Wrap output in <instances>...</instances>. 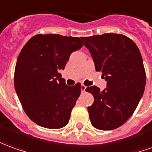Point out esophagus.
<instances>
[{"label": "esophagus", "instance_id": "esophagus-1", "mask_svg": "<svg viewBox=\"0 0 152 152\" xmlns=\"http://www.w3.org/2000/svg\"><path fill=\"white\" fill-rule=\"evenodd\" d=\"M86 89V86L85 85H81V91L82 92H85V91Z\"/></svg>", "mask_w": 152, "mask_h": 152}]
</instances>
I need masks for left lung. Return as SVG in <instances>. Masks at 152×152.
<instances>
[{
  "label": "left lung",
  "instance_id": "left-lung-1",
  "mask_svg": "<svg viewBox=\"0 0 152 152\" xmlns=\"http://www.w3.org/2000/svg\"><path fill=\"white\" fill-rule=\"evenodd\" d=\"M93 58L96 72H102L107 87L100 91L89 86L93 95L88 106L94 127L109 131L120 127L136 110L145 90V68L141 52L135 42L121 34L106 33L81 37Z\"/></svg>",
  "mask_w": 152,
  "mask_h": 152
}]
</instances>
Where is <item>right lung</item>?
<instances>
[{
    "label": "right lung",
    "mask_w": 152,
    "mask_h": 152,
    "mask_svg": "<svg viewBox=\"0 0 152 152\" xmlns=\"http://www.w3.org/2000/svg\"><path fill=\"white\" fill-rule=\"evenodd\" d=\"M82 46L79 37L38 34L20 50L15 89L26 114L37 125L49 129L67 125L81 85L68 86L59 72L64 70L72 52Z\"/></svg>",
    "instance_id": "add662e5"
}]
</instances>
